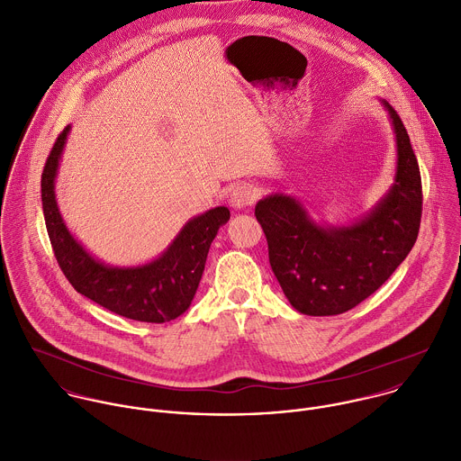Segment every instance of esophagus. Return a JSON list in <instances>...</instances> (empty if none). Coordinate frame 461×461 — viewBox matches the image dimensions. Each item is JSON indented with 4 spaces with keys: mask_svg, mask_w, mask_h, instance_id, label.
<instances>
[{
    "mask_svg": "<svg viewBox=\"0 0 461 461\" xmlns=\"http://www.w3.org/2000/svg\"><path fill=\"white\" fill-rule=\"evenodd\" d=\"M258 195V190L249 183H239L230 195V204L235 210H242L246 206H251Z\"/></svg>",
    "mask_w": 461,
    "mask_h": 461,
    "instance_id": "34e87169",
    "label": "esophagus"
}]
</instances>
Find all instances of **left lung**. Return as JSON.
<instances>
[{"mask_svg": "<svg viewBox=\"0 0 461 461\" xmlns=\"http://www.w3.org/2000/svg\"><path fill=\"white\" fill-rule=\"evenodd\" d=\"M388 111L395 143V183L361 219L332 226L316 222L294 195L271 194L255 206L267 239L271 269L289 303L307 316L343 314L374 294L417 242L422 181L408 131Z\"/></svg>", "mask_w": 461, "mask_h": 461, "instance_id": "8db88e82", "label": "left lung"}]
</instances>
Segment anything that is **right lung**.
<instances>
[{"instance_id": "add662e5", "label": "right lung", "mask_w": 461, "mask_h": 461, "mask_svg": "<svg viewBox=\"0 0 461 461\" xmlns=\"http://www.w3.org/2000/svg\"><path fill=\"white\" fill-rule=\"evenodd\" d=\"M69 129L53 143L41 177L44 222L64 276L77 293L123 318L145 323L176 320L195 296L212 240L230 221V210L217 206L192 217L168 248L147 264L118 267L95 258L68 230L55 199V177Z\"/></svg>"}]
</instances>
